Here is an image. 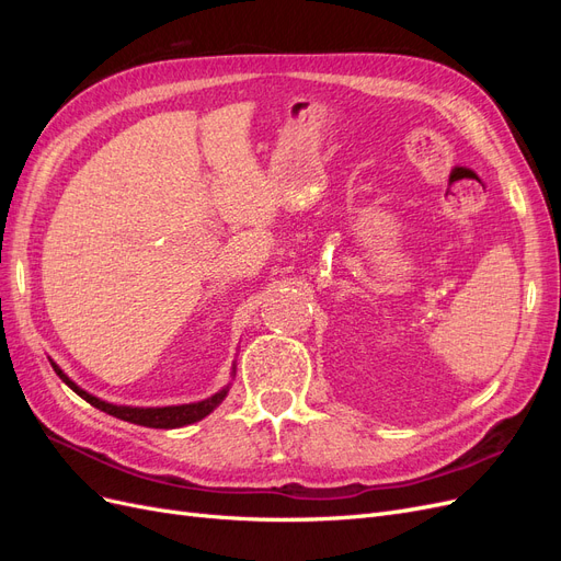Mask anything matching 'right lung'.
<instances>
[{
  "instance_id": "1",
  "label": "right lung",
  "mask_w": 561,
  "mask_h": 561,
  "mask_svg": "<svg viewBox=\"0 0 561 561\" xmlns=\"http://www.w3.org/2000/svg\"><path fill=\"white\" fill-rule=\"evenodd\" d=\"M50 367L56 369V375L67 386H70L79 398H83L89 404H93L95 410L122 419V421L135 423V426H147V428H182V426H190V423H196L203 416H208L229 393V386H225L222 390H217L215 396L201 400V402L171 404V407H126V404H112V402H105V400H100V398L87 393V390L79 388L56 363H50ZM231 375H236V367L231 369Z\"/></svg>"
}]
</instances>
